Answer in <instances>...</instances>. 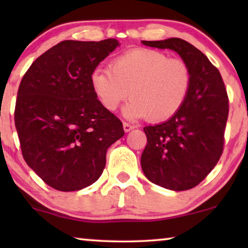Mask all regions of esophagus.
Returning <instances> with one entry per match:
<instances>
[{"instance_id": "34e87169", "label": "esophagus", "mask_w": 248, "mask_h": 248, "mask_svg": "<svg viewBox=\"0 0 248 248\" xmlns=\"http://www.w3.org/2000/svg\"><path fill=\"white\" fill-rule=\"evenodd\" d=\"M123 128H124L125 132H130L131 130H133L134 126H133V125H131L130 123H126V122H124V123H123Z\"/></svg>"}]
</instances>
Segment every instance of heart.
<instances>
[{"label":"heart","instance_id":"1","mask_svg":"<svg viewBox=\"0 0 248 248\" xmlns=\"http://www.w3.org/2000/svg\"><path fill=\"white\" fill-rule=\"evenodd\" d=\"M191 82L184 61L148 48L127 50L115 57L110 67L97 66L90 74L91 88L105 109L116 110L130 94L125 116L151 122L174 116L184 105Z\"/></svg>","mask_w":248,"mask_h":248}]
</instances>
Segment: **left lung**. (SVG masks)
Returning a JSON list of instances; mask_svg holds the SVG:
<instances>
[{
  "label": "left lung",
  "instance_id": "left-lung-1",
  "mask_svg": "<svg viewBox=\"0 0 248 248\" xmlns=\"http://www.w3.org/2000/svg\"><path fill=\"white\" fill-rule=\"evenodd\" d=\"M142 44L174 50L191 71V88L181 109L164 123L143 128L148 142L141 155L149 181L172 191H186L199 185L222 155L229 111L225 83L208 57L184 39Z\"/></svg>",
  "mask_w": 248,
  "mask_h": 248
}]
</instances>
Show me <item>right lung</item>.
Masks as SVG:
<instances>
[{
	"label": "right lung",
	"mask_w": 248,
	"mask_h": 248,
	"mask_svg": "<svg viewBox=\"0 0 248 248\" xmlns=\"http://www.w3.org/2000/svg\"><path fill=\"white\" fill-rule=\"evenodd\" d=\"M116 39L64 40L33 62L20 82L15 123L27 165L50 187L79 191L97 181L123 124L97 99L90 74Z\"/></svg>",
	"instance_id": "obj_1"
}]
</instances>
